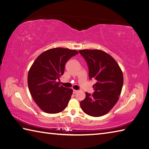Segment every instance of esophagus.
Here are the masks:
<instances>
[{
  "label": "esophagus",
  "mask_w": 149,
  "mask_h": 149,
  "mask_svg": "<svg viewBox=\"0 0 149 149\" xmlns=\"http://www.w3.org/2000/svg\"><path fill=\"white\" fill-rule=\"evenodd\" d=\"M77 90H73V93H77Z\"/></svg>",
  "instance_id": "1"
}]
</instances>
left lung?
<instances>
[{
  "label": "left lung",
  "instance_id": "obj_1",
  "mask_svg": "<svg viewBox=\"0 0 149 149\" xmlns=\"http://www.w3.org/2000/svg\"><path fill=\"white\" fill-rule=\"evenodd\" d=\"M79 52L88 63L90 79L97 81L93 94L86 92V97L80 102L81 109L91 116H103L119 99L123 83L122 71L115 59L103 50L84 49Z\"/></svg>",
  "mask_w": 149,
  "mask_h": 149
}]
</instances>
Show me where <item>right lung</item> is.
I'll return each instance as SVG.
<instances>
[{"instance_id": "obj_1", "label": "right lung", "mask_w": 149, "mask_h": 149, "mask_svg": "<svg viewBox=\"0 0 149 149\" xmlns=\"http://www.w3.org/2000/svg\"><path fill=\"white\" fill-rule=\"evenodd\" d=\"M78 51L57 47L42 52L31 65L27 75L29 90L37 105L44 112L56 114L67 106L73 90L60 86L58 80L65 65Z\"/></svg>"}]
</instances>
